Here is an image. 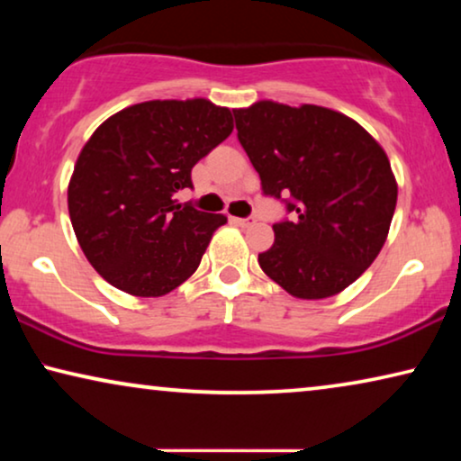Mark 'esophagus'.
<instances>
[{
  "label": "esophagus",
  "instance_id": "obj_1",
  "mask_svg": "<svg viewBox=\"0 0 461 461\" xmlns=\"http://www.w3.org/2000/svg\"><path fill=\"white\" fill-rule=\"evenodd\" d=\"M235 222L239 226H254L256 224V218L254 216H248V218H235Z\"/></svg>",
  "mask_w": 461,
  "mask_h": 461
}]
</instances>
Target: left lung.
Masks as SVG:
<instances>
[{"instance_id": "obj_1", "label": "left lung", "mask_w": 461, "mask_h": 461, "mask_svg": "<svg viewBox=\"0 0 461 461\" xmlns=\"http://www.w3.org/2000/svg\"><path fill=\"white\" fill-rule=\"evenodd\" d=\"M232 113L262 193L292 213L273 224L262 270L295 298L339 294L388 237L399 188L386 153L355 119L325 106L260 100Z\"/></svg>"}]
</instances>
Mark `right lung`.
I'll use <instances>...</instances> for the list:
<instances>
[{
	"instance_id": "right-lung-1",
	"label": "right lung",
	"mask_w": 461,
	"mask_h": 461,
	"mask_svg": "<svg viewBox=\"0 0 461 461\" xmlns=\"http://www.w3.org/2000/svg\"><path fill=\"white\" fill-rule=\"evenodd\" d=\"M232 115L205 98L149 100L115 113L81 149L68 216L87 262L113 287L166 295L197 270L222 213L178 203L194 163L230 136Z\"/></svg>"
}]
</instances>
